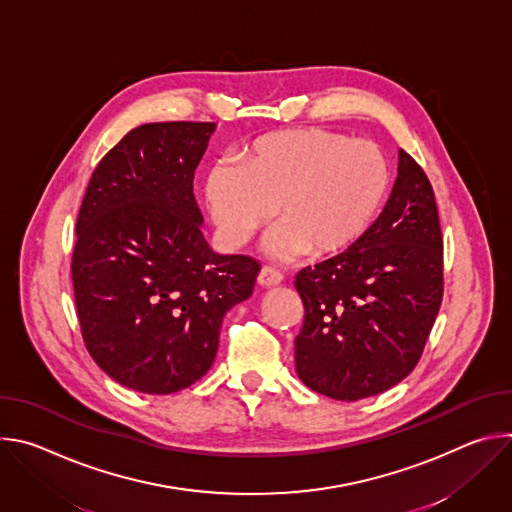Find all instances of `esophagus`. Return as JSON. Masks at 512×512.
<instances>
[{"label": "esophagus", "mask_w": 512, "mask_h": 512, "mask_svg": "<svg viewBox=\"0 0 512 512\" xmlns=\"http://www.w3.org/2000/svg\"><path fill=\"white\" fill-rule=\"evenodd\" d=\"M257 281H259V285H263V287H275V285H279V283L283 281V273H281L279 269H275V267H267V265H265V267L259 271Z\"/></svg>", "instance_id": "esophagus-1"}]
</instances>
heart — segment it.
<instances>
[{
	"label": "heart",
	"instance_id": "1",
	"mask_svg": "<svg viewBox=\"0 0 512 512\" xmlns=\"http://www.w3.org/2000/svg\"><path fill=\"white\" fill-rule=\"evenodd\" d=\"M391 186L387 156L371 139L306 127L265 133L218 164L204 184L212 221L229 247L247 245L277 208L281 229L269 253L338 255L356 245L379 216Z\"/></svg>",
	"mask_w": 512,
	"mask_h": 512
}]
</instances>
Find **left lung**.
Instances as JSON below:
<instances>
[{
	"label": "left lung",
	"instance_id": "obj_1",
	"mask_svg": "<svg viewBox=\"0 0 512 512\" xmlns=\"http://www.w3.org/2000/svg\"><path fill=\"white\" fill-rule=\"evenodd\" d=\"M444 239L433 188L399 150L397 180L371 229L344 253L304 267L298 377L336 401L401 383L421 358L444 296Z\"/></svg>",
	"mask_w": 512,
	"mask_h": 512
}]
</instances>
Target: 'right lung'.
<instances>
[{"label": "right lung", "instance_id": "1", "mask_svg": "<svg viewBox=\"0 0 512 512\" xmlns=\"http://www.w3.org/2000/svg\"><path fill=\"white\" fill-rule=\"evenodd\" d=\"M214 123L131 129L95 168L72 251L85 346L119 385L170 395L212 367L225 314L255 287L259 261L206 243L192 180Z\"/></svg>", "mask_w": 512, "mask_h": 512}]
</instances>
